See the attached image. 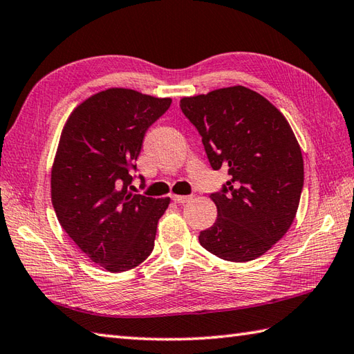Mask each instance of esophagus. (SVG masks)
Returning <instances> with one entry per match:
<instances>
[{
    "label": "esophagus",
    "instance_id": "obj_1",
    "mask_svg": "<svg viewBox=\"0 0 354 354\" xmlns=\"http://www.w3.org/2000/svg\"><path fill=\"white\" fill-rule=\"evenodd\" d=\"M171 201L175 202V204H185V202L192 201V196H181V194H173Z\"/></svg>",
    "mask_w": 354,
    "mask_h": 354
}]
</instances>
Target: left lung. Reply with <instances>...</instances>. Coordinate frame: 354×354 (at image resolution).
Returning a JSON list of instances; mask_svg holds the SVG:
<instances>
[{"label":"left lung","instance_id":"left-lung-1","mask_svg":"<svg viewBox=\"0 0 354 354\" xmlns=\"http://www.w3.org/2000/svg\"><path fill=\"white\" fill-rule=\"evenodd\" d=\"M184 115L196 127L213 170L230 179L209 193L217 207L199 243L228 261L260 257L295 219L304 184L303 155L288 120L245 86L184 97Z\"/></svg>","mask_w":354,"mask_h":354}]
</instances>
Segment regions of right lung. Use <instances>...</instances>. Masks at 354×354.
<instances>
[{
  "instance_id": "add662e5",
  "label": "right lung",
  "mask_w": 354,
  "mask_h": 354,
  "mask_svg": "<svg viewBox=\"0 0 354 354\" xmlns=\"http://www.w3.org/2000/svg\"><path fill=\"white\" fill-rule=\"evenodd\" d=\"M170 104L111 88L79 104L62 131L51 170L53 207L73 242L109 272L138 266L153 251L170 199L129 189L146 132Z\"/></svg>"
}]
</instances>
